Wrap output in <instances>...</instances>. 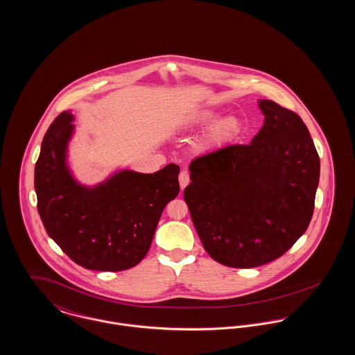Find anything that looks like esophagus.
Returning <instances> with one entry per match:
<instances>
[{
  "label": "esophagus",
  "instance_id": "obj_1",
  "mask_svg": "<svg viewBox=\"0 0 355 355\" xmlns=\"http://www.w3.org/2000/svg\"><path fill=\"white\" fill-rule=\"evenodd\" d=\"M178 180H180V185H181V189H185L188 187V184L191 182V177H189V173L187 170H182L178 175Z\"/></svg>",
  "mask_w": 355,
  "mask_h": 355
}]
</instances>
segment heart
<instances>
[{
    "label": "heart",
    "mask_w": 355,
    "mask_h": 355,
    "mask_svg": "<svg viewBox=\"0 0 355 355\" xmlns=\"http://www.w3.org/2000/svg\"><path fill=\"white\" fill-rule=\"evenodd\" d=\"M220 112L215 110H202L187 116L182 119L181 125L188 130H194L200 127H205L214 123L218 117ZM243 134V123L236 116H224L218 120L214 125L208 128L201 139V147L205 150H216L225 147L235 140H238Z\"/></svg>",
    "instance_id": "obj_1"
}]
</instances>
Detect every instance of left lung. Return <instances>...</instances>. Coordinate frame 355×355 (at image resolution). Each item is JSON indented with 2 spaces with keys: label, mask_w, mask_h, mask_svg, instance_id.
<instances>
[{
  "label": "left lung",
  "mask_w": 355,
  "mask_h": 355,
  "mask_svg": "<svg viewBox=\"0 0 355 355\" xmlns=\"http://www.w3.org/2000/svg\"><path fill=\"white\" fill-rule=\"evenodd\" d=\"M265 123L250 144H232L189 164L184 191L193 224L218 263L248 269L285 254L313 215L320 159L300 116L259 100Z\"/></svg>",
  "instance_id": "1"
}]
</instances>
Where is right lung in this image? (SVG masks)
<instances>
[{
  "label": "right lung",
  "instance_id": "1",
  "mask_svg": "<svg viewBox=\"0 0 355 355\" xmlns=\"http://www.w3.org/2000/svg\"><path fill=\"white\" fill-rule=\"evenodd\" d=\"M74 116L60 113L47 130L35 164L37 211L49 236L89 270L120 272L146 257L168 201L180 191V166L153 174L116 171L85 187L67 164Z\"/></svg>",
  "mask_w": 355,
  "mask_h": 355
}]
</instances>
